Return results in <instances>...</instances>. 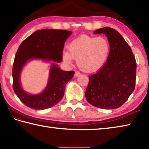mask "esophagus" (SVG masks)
<instances>
[{"mask_svg": "<svg viewBox=\"0 0 149 149\" xmlns=\"http://www.w3.org/2000/svg\"><path fill=\"white\" fill-rule=\"evenodd\" d=\"M80 72H75V74H74V77H79L80 75Z\"/></svg>", "mask_w": 149, "mask_h": 149, "instance_id": "esophagus-1", "label": "esophagus"}]
</instances>
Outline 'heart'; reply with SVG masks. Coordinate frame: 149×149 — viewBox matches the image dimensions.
I'll return each mask as SVG.
<instances>
[{
    "mask_svg": "<svg viewBox=\"0 0 149 149\" xmlns=\"http://www.w3.org/2000/svg\"><path fill=\"white\" fill-rule=\"evenodd\" d=\"M110 50V43L105 37L81 36L70 43L68 51L63 52L62 59L67 65L75 59L81 70L92 73L104 66Z\"/></svg>",
    "mask_w": 149,
    "mask_h": 149,
    "instance_id": "heart-1",
    "label": "heart"
}]
</instances>
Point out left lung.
<instances>
[{
	"instance_id": "left-lung-1",
	"label": "left lung",
	"mask_w": 149,
	"mask_h": 149,
	"mask_svg": "<svg viewBox=\"0 0 149 149\" xmlns=\"http://www.w3.org/2000/svg\"><path fill=\"white\" fill-rule=\"evenodd\" d=\"M94 34H104L110 46L106 63L89 77L85 92L87 101L103 109H115L125 103L135 88L136 62L129 45L114 29L102 28Z\"/></svg>"
}]
</instances>
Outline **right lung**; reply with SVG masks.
<instances>
[{
  "label": "right lung",
  "mask_w": 149,
  "mask_h": 149,
  "mask_svg": "<svg viewBox=\"0 0 149 149\" xmlns=\"http://www.w3.org/2000/svg\"><path fill=\"white\" fill-rule=\"evenodd\" d=\"M71 33V31L42 29L35 31L20 44L13 66V88L26 106L36 110L47 109L62 100L66 84L72 79L75 72L62 70L57 63L62 61L64 45ZM33 60L52 63L47 84L42 93L37 95L26 92L20 82L23 68Z\"/></svg>",
  "instance_id": "right-lung-1"
}]
</instances>
